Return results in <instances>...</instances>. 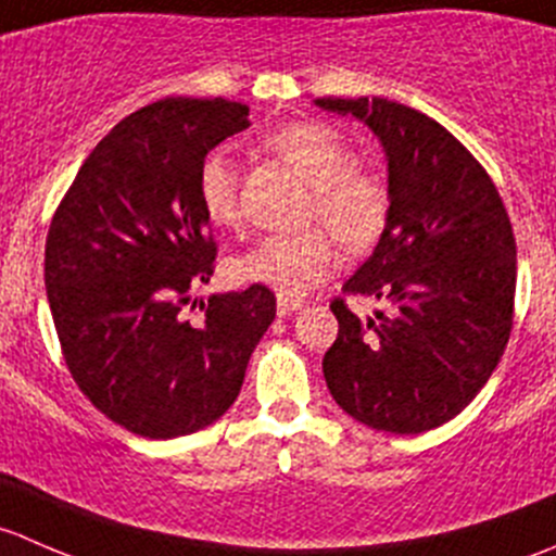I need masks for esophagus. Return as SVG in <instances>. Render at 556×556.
Here are the masks:
<instances>
[{"instance_id": "1", "label": "esophagus", "mask_w": 556, "mask_h": 556, "mask_svg": "<svg viewBox=\"0 0 556 556\" xmlns=\"http://www.w3.org/2000/svg\"><path fill=\"white\" fill-rule=\"evenodd\" d=\"M301 301L299 299H288V295H279L277 299V314L279 317H290V314L301 312Z\"/></svg>"}]
</instances>
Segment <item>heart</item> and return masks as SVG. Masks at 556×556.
Wrapping results in <instances>:
<instances>
[{
	"mask_svg": "<svg viewBox=\"0 0 556 556\" xmlns=\"http://www.w3.org/2000/svg\"><path fill=\"white\" fill-rule=\"evenodd\" d=\"M266 148L312 185L309 220L323 223L346 250L366 252L382 239L390 220L384 179L355 164V150L336 128L319 121L290 123L266 139ZM195 190L212 226H237L239 179L233 161L223 150L204 155ZM327 232L309 228L261 239L233 261V277L301 299L339 268V247Z\"/></svg>",
	"mask_w": 556,
	"mask_h": 556,
	"instance_id": "b5f03b06",
	"label": "heart"
}]
</instances>
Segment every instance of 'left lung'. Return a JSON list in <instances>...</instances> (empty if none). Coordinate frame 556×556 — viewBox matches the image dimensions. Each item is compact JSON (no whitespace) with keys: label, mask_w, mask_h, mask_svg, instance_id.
<instances>
[{"label":"left lung","mask_w":556,"mask_h":556,"mask_svg":"<svg viewBox=\"0 0 556 556\" xmlns=\"http://www.w3.org/2000/svg\"><path fill=\"white\" fill-rule=\"evenodd\" d=\"M355 115L387 155L390 220L341 293L379 299L363 323L333 299L339 336L323 357L333 401L384 433L450 422L486 384L514 325L517 242L484 166L441 123L387 99L314 102Z\"/></svg>","instance_id":"8db88e82"}]
</instances>
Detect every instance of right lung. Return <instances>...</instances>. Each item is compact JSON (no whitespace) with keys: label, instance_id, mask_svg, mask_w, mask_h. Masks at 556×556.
Returning <instances> with one entry per match:
<instances>
[{"label":"right lung","instance_id":"1","mask_svg":"<svg viewBox=\"0 0 556 556\" xmlns=\"http://www.w3.org/2000/svg\"><path fill=\"white\" fill-rule=\"evenodd\" d=\"M250 126L228 99H161L83 161L50 220L45 288L83 395L121 428L177 439L220 419L277 314L266 285L210 295L217 244L199 204L204 155Z\"/></svg>","mask_w":556,"mask_h":556}]
</instances>
